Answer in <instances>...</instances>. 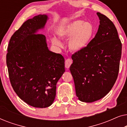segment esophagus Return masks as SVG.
<instances>
[{
  "label": "esophagus",
  "instance_id": "esophagus-1",
  "mask_svg": "<svg viewBox=\"0 0 127 127\" xmlns=\"http://www.w3.org/2000/svg\"><path fill=\"white\" fill-rule=\"evenodd\" d=\"M72 64V60H71L70 59H67V60L65 61V66L66 68L69 69Z\"/></svg>",
  "mask_w": 127,
  "mask_h": 127
}]
</instances>
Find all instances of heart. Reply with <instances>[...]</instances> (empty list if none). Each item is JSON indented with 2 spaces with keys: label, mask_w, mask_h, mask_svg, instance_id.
Here are the masks:
<instances>
[{
  "label": "heart",
  "mask_w": 127,
  "mask_h": 127,
  "mask_svg": "<svg viewBox=\"0 0 127 127\" xmlns=\"http://www.w3.org/2000/svg\"><path fill=\"white\" fill-rule=\"evenodd\" d=\"M95 33L93 24L75 21L67 25L58 33L59 38L68 40V47L71 51L79 53L87 47L93 40ZM51 41L54 46L62 47V44L58 38L53 36Z\"/></svg>",
  "instance_id": "heart-1"
}]
</instances>
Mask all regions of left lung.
Masks as SVG:
<instances>
[{"mask_svg": "<svg viewBox=\"0 0 127 127\" xmlns=\"http://www.w3.org/2000/svg\"><path fill=\"white\" fill-rule=\"evenodd\" d=\"M98 30L84 50L72 55L70 67L76 96L81 102H93L108 94L119 74L122 44L114 24L97 13Z\"/></svg>", "mask_w": 127, "mask_h": 127, "instance_id": "8db88e82", "label": "left lung"}]
</instances>
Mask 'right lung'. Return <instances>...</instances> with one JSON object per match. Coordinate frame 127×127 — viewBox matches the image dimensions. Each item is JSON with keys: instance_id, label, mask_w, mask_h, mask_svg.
Returning a JSON list of instances; mask_svg holds the SVG:
<instances>
[{"instance_id": "obj_1", "label": "right lung", "mask_w": 127, "mask_h": 127, "mask_svg": "<svg viewBox=\"0 0 127 127\" xmlns=\"http://www.w3.org/2000/svg\"><path fill=\"white\" fill-rule=\"evenodd\" d=\"M48 17L39 14L22 24L10 40L6 56L10 83L17 95L34 107L51 106L56 86L65 72L63 56L50 51L46 37L39 33Z\"/></svg>"}]
</instances>
